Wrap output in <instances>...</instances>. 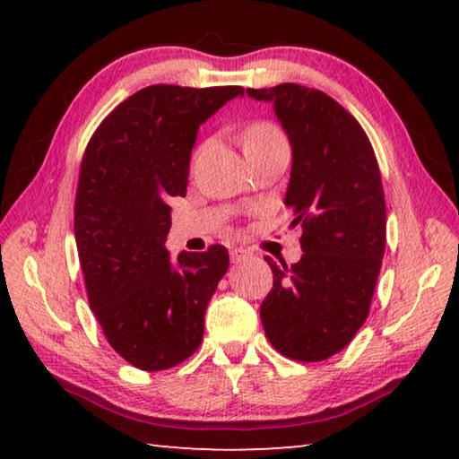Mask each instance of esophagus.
<instances>
[{"label":"esophagus","mask_w":459,"mask_h":459,"mask_svg":"<svg viewBox=\"0 0 459 459\" xmlns=\"http://www.w3.org/2000/svg\"><path fill=\"white\" fill-rule=\"evenodd\" d=\"M247 257H248L247 248H243V247H232L230 248V261L232 263H240V261L247 259Z\"/></svg>","instance_id":"esophagus-1"}]
</instances>
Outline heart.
I'll use <instances>...</instances> for the list:
<instances>
[{"label":"heart","mask_w":459,"mask_h":459,"mask_svg":"<svg viewBox=\"0 0 459 459\" xmlns=\"http://www.w3.org/2000/svg\"><path fill=\"white\" fill-rule=\"evenodd\" d=\"M275 137H281V134H279V131L273 126H267V123H259V126H253V127H248L245 131L243 145L251 147L255 143L269 142V139H275Z\"/></svg>","instance_id":"b5f03b06"}]
</instances>
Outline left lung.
Listing matches in <instances>:
<instances>
[{"label":"left lung","mask_w":459,"mask_h":459,"mask_svg":"<svg viewBox=\"0 0 459 459\" xmlns=\"http://www.w3.org/2000/svg\"><path fill=\"white\" fill-rule=\"evenodd\" d=\"M273 103L291 143L285 206L301 224V259L265 257L273 290L261 306L265 336L301 362L325 360L351 344L370 309L386 243L383 180L367 134L322 91L283 82L247 89Z\"/></svg>","instance_id":"1"}]
</instances>
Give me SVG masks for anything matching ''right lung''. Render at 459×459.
I'll return each instance as SVG.
<instances>
[{"mask_svg": "<svg viewBox=\"0 0 459 459\" xmlns=\"http://www.w3.org/2000/svg\"><path fill=\"white\" fill-rule=\"evenodd\" d=\"M243 87L152 84L107 115L84 150L74 238L89 306L113 351L142 370L196 352L229 251L169 259V198L186 196L202 123Z\"/></svg>", "mask_w": 459, "mask_h": 459, "instance_id": "add662e5", "label": "right lung"}]
</instances>
